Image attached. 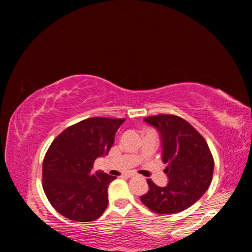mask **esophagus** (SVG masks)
I'll return each mask as SVG.
<instances>
[{
  "label": "esophagus",
  "instance_id": "esophagus-1",
  "mask_svg": "<svg viewBox=\"0 0 252 252\" xmlns=\"http://www.w3.org/2000/svg\"><path fill=\"white\" fill-rule=\"evenodd\" d=\"M134 176V173H132V172H130V173H126V178H131V177H133Z\"/></svg>",
  "mask_w": 252,
  "mask_h": 252
}]
</instances>
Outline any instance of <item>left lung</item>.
Here are the masks:
<instances>
[{"instance_id":"1","label":"left lung","mask_w":252,"mask_h":252,"mask_svg":"<svg viewBox=\"0 0 252 252\" xmlns=\"http://www.w3.org/2000/svg\"><path fill=\"white\" fill-rule=\"evenodd\" d=\"M160 133L162 161L169 179L165 187L157 186L150 179L148 192L140 197L151 211L173 215L192 206L210 186L215 161L203 136L180 117L159 114L144 118Z\"/></svg>"}]
</instances>
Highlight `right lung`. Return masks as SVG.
I'll list each match as a JSON object with an SVG mask.
<instances>
[{
	"label": "right lung",
	"instance_id": "add662e5",
	"mask_svg": "<svg viewBox=\"0 0 252 252\" xmlns=\"http://www.w3.org/2000/svg\"><path fill=\"white\" fill-rule=\"evenodd\" d=\"M125 119L89 118L71 126L51 143L43 160L42 185L60 215L79 222L93 221L108 207V187L116 177L93 172L106 156Z\"/></svg>",
	"mask_w": 252,
	"mask_h": 252
}]
</instances>
